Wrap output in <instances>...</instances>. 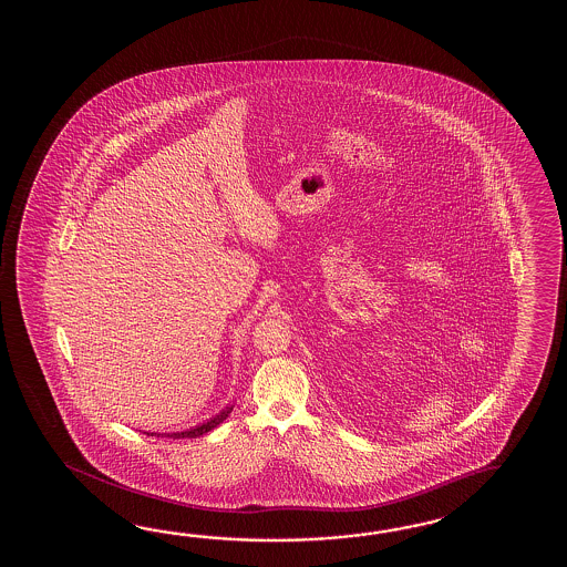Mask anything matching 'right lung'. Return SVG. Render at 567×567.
Returning <instances> with one entry per match:
<instances>
[{
  "instance_id": "right-lung-1",
  "label": "right lung",
  "mask_w": 567,
  "mask_h": 567,
  "mask_svg": "<svg viewBox=\"0 0 567 567\" xmlns=\"http://www.w3.org/2000/svg\"><path fill=\"white\" fill-rule=\"evenodd\" d=\"M233 403H227L223 410L218 411L217 415H213L210 420H206V422L198 423V425H194L190 430H182V432H174V434H157V435H168V437H174V440H178V437H200V435L206 434V432H210V430H215L218 423L225 422L227 417H229L230 411H233ZM144 434L150 435V432H144Z\"/></svg>"
}]
</instances>
